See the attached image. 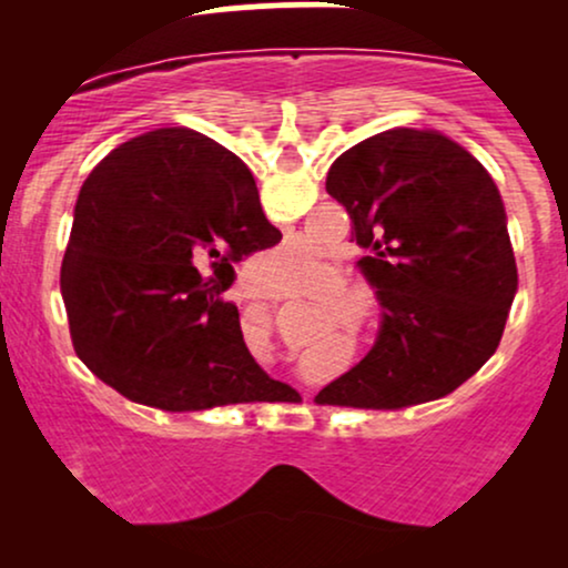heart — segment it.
Segmentation results:
<instances>
[{"label":"heart","instance_id":"heart-1","mask_svg":"<svg viewBox=\"0 0 568 568\" xmlns=\"http://www.w3.org/2000/svg\"><path fill=\"white\" fill-rule=\"evenodd\" d=\"M280 264H283L280 266L283 272H280V275H266L262 288L270 293H285V296H288V293L302 288V280L310 277V272L315 270L317 258L315 253L310 251H288Z\"/></svg>","mask_w":568,"mask_h":568}]
</instances>
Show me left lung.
I'll return each instance as SVG.
<instances>
[{
    "instance_id": "1",
    "label": "left lung",
    "mask_w": 568,
    "mask_h": 568,
    "mask_svg": "<svg viewBox=\"0 0 568 568\" xmlns=\"http://www.w3.org/2000/svg\"><path fill=\"white\" fill-rule=\"evenodd\" d=\"M325 189L366 251L357 266L382 304V328L315 403L408 408L454 393L497 352L518 291L494 179L438 130L395 128L347 149Z\"/></svg>"
}]
</instances>
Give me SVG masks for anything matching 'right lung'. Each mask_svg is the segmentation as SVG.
Returning <instances> with one entry per match:
<instances>
[{
	"instance_id": "add662e5",
	"label": "right lung",
	"mask_w": 568,
	"mask_h": 568,
	"mask_svg": "<svg viewBox=\"0 0 568 568\" xmlns=\"http://www.w3.org/2000/svg\"><path fill=\"white\" fill-rule=\"evenodd\" d=\"M280 237L230 149L186 128L125 141L82 184L61 264L77 357L162 410L302 400L253 361L224 298L234 264Z\"/></svg>"
}]
</instances>
